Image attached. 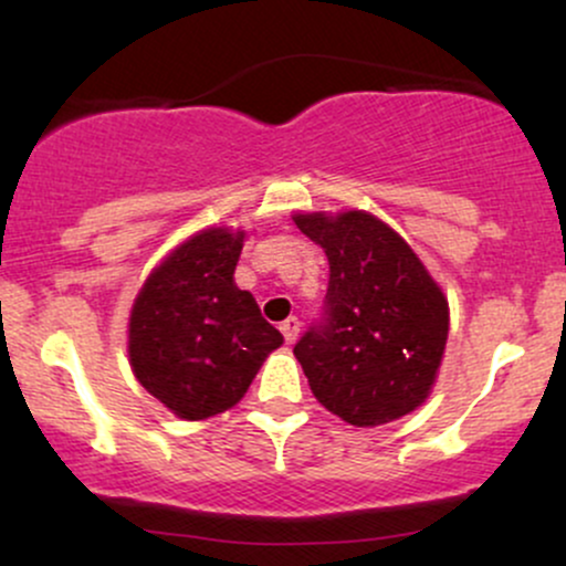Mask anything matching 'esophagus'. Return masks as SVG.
<instances>
[{
	"label": "esophagus",
	"instance_id": "1",
	"mask_svg": "<svg viewBox=\"0 0 566 566\" xmlns=\"http://www.w3.org/2000/svg\"><path fill=\"white\" fill-rule=\"evenodd\" d=\"M279 329H282L284 340L295 343L297 335H301V322H297V316H290V319L282 322V327H279Z\"/></svg>",
	"mask_w": 566,
	"mask_h": 566
}]
</instances>
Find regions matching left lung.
<instances>
[{"label": "left lung", "mask_w": 566, "mask_h": 566, "mask_svg": "<svg viewBox=\"0 0 566 566\" xmlns=\"http://www.w3.org/2000/svg\"><path fill=\"white\" fill-rule=\"evenodd\" d=\"M295 226L324 250L322 319L295 343L319 405L350 426H382L431 394L450 333L447 297L412 247L369 212H308Z\"/></svg>", "instance_id": "8db88e82"}]
</instances>
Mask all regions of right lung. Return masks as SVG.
<instances>
[{
	"instance_id": "1",
	"label": "right lung",
	"mask_w": 566,
	"mask_h": 566,
	"mask_svg": "<svg viewBox=\"0 0 566 566\" xmlns=\"http://www.w3.org/2000/svg\"><path fill=\"white\" fill-rule=\"evenodd\" d=\"M244 231L207 229L175 247L129 314V365L140 386L184 420L226 412L284 343L255 297L233 284Z\"/></svg>"
}]
</instances>
